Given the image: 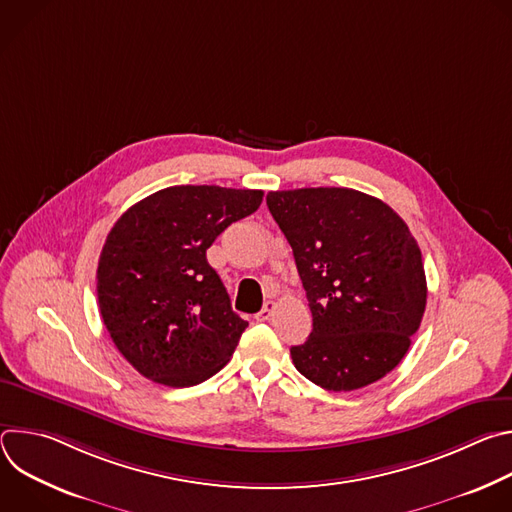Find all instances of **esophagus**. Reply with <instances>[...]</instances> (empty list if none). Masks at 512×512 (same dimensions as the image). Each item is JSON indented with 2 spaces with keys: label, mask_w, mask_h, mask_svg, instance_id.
I'll return each mask as SVG.
<instances>
[{
  "label": "esophagus",
  "mask_w": 512,
  "mask_h": 512,
  "mask_svg": "<svg viewBox=\"0 0 512 512\" xmlns=\"http://www.w3.org/2000/svg\"><path fill=\"white\" fill-rule=\"evenodd\" d=\"M275 308H277V304H275V302H265L263 310H261L259 314H255V320H257V322H265V320H269V318L273 316Z\"/></svg>",
  "instance_id": "34e87169"
}]
</instances>
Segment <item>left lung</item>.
Returning a JSON list of instances; mask_svg holds the SVG:
<instances>
[{"mask_svg": "<svg viewBox=\"0 0 512 512\" xmlns=\"http://www.w3.org/2000/svg\"><path fill=\"white\" fill-rule=\"evenodd\" d=\"M294 251L314 328L291 346L296 369L326 391H354L391 373L411 346L427 283L417 241L383 200L352 188L267 194Z\"/></svg>", "mask_w": 512, "mask_h": 512, "instance_id": "1", "label": "left lung"}]
</instances>
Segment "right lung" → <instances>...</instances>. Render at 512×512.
<instances>
[{
	"mask_svg": "<svg viewBox=\"0 0 512 512\" xmlns=\"http://www.w3.org/2000/svg\"><path fill=\"white\" fill-rule=\"evenodd\" d=\"M263 190L170 186L127 208L97 267V296L117 350L145 379L192 387L221 371L249 326L206 261Z\"/></svg>",
	"mask_w": 512,
	"mask_h": 512,
	"instance_id": "1",
	"label": "right lung"
}]
</instances>
